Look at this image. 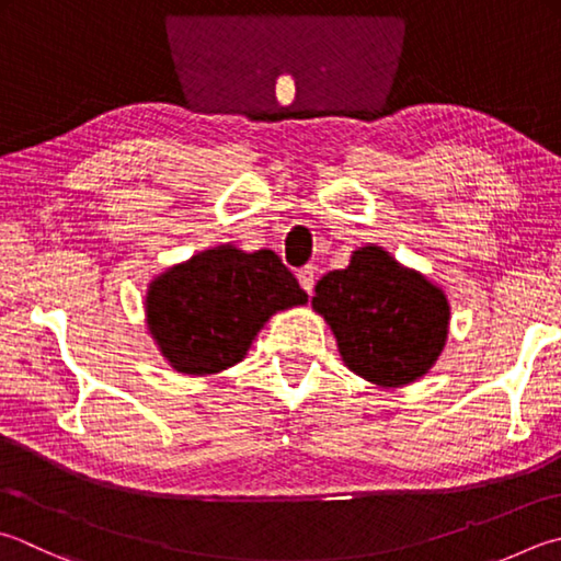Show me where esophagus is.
Segmentation results:
<instances>
[{"instance_id":"1","label":"esophagus","mask_w":561,"mask_h":561,"mask_svg":"<svg viewBox=\"0 0 561 561\" xmlns=\"http://www.w3.org/2000/svg\"><path fill=\"white\" fill-rule=\"evenodd\" d=\"M298 283H300V288H302L305 293L312 295V290H314V268H312V266L300 268V271H298Z\"/></svg>"}]
</instances>
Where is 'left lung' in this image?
I'll list each match as a JSON object with an SVG mask.
<instances>
[{
  "mask_svg": "<svg viewBox=\"0 0 561 561\" xmlns=\"http://www.w3.org/2000/svg\"><path fill=\"white\" fill-rule=\"evenodd\" d=\"M312 308L332 327L344 364L376 386L398 388L425 376L449 332V302L437 285L380 247L314 285Z\"/></svg>",
  "mask_w": 561,
  "mask_h": 561,
  "instance_id": "left-lung-1",
  "label": "left lung"
}]
</instances>
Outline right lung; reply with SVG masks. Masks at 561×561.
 <instances>
[{
	"label": "right lung",
	"mask_w": 561,
	"mask_h": 561,
	"mask_svg": "<svg viewBox=\"0 0 561 561\" xmlns=\"http://www.w3.org/2000/svg\"><path fill=\"white\" fill-rule=\"evenodd\" d=\"M305 302L308 293L273 251L217 247L149 285L146 322L175 371L207 376L239 364L271 314Z\"/></svg>",
	"instance_id": "obj_1"
}]
</instances>
